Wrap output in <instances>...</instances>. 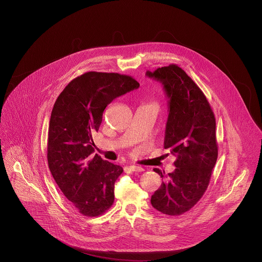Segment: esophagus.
I'll return each instance as SVG.
<instances>
[{
    "mask_svg": "<svg viewBox=\"0 0 262 262\" xmlns=\"http://www.w3.org/2000/svg\"><path fill=\"white\" fill-rule=\"evenodd\" d=\"M129 169H130L133 172H142V171H143V168H142V167H140V166H135V165L129 166Z\"/></svg>",
    "mask_w": 262,
    "mask_h": 262,
    "instance_id": "34e87169",
    "label": "esophagus"
}]
</instances>
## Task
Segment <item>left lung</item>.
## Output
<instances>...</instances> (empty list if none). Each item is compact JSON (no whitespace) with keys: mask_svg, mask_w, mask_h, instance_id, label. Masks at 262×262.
Returning <instances> with one entry per match:
<instances>
[{"mask_svg":"<svg viewBox=\"0 0 262 262\" xmlns=\"http://www.w3.org/2000/svg\"><path fill=\"white\" fill-rule=\"evenodd\" d=\"M147 76L160 81L169 98L165 149L176 157L172 173L151 196V204L168 215L189 211L202 198L217 159L215 118L197 84L176 64ZM162 178L165 172L154 169Z\"/></svg>","mask_w":262,"mask_h":262,"instance_id":"left-lung-1","label":"left lung"}]
</instances>
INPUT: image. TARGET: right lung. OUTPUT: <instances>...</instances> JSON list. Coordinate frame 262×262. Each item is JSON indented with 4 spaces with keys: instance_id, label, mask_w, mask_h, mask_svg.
Returning <instances> with one entry per match:
<instances>
[{
    "instance_id": "right-lung-1",
    "label": "right lung",
    "mask_w": 262,
    "mask_h": 262,
    "mask_svg": "<svg viewBox=\"0 0 262 262\" xmlns=\"http://www.w3.org/2000/svg\"><path fill=\"white\" fill-rule=\"evenodd\" d=\"M139 86L126 74L88 71L73 79L54 104L49 168L63 195L86 216H98L112 206L115 181L123 172L122 167L92 156V134L98 130L106 105Z\"/></svg>"
}]
</instances>
